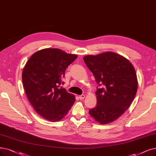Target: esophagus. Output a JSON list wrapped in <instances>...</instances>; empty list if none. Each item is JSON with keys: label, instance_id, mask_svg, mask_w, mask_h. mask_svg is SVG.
<instances>
[{"label": "esophagus", "instance_id": "34e87169", "mask_svg": "<svg viewBox=\"0 0 156 156\" xmlns=\"http://www.w3.org/2000/svg\"><path fill=\"white\" fill-rule=\"evenodd\" d=\"M79 98H80V100H83V99H84L85 98V95H80L79 97Z\"/></svg>", "mask_w": 156, "mask_h": 156}]
</instances>
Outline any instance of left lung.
Listing matches in <instances>:
<instances>
[{
    "instance_id": "8db88e82",
    "label": "left lung",
    "mask_w": 156,
    "mask_h": 156,
    "mask_svg": "<svg viewBox=\"0 0 156 156\" xmlns=\"http://www.w3.org/2000/svg\"><path fill=\"white\" fill-rule=\"evenodd\" d=\"M97 83V104L89 113L96 122L107 124L118 119L131 104L138 90V80L131 63L122 55L106 52L83 58Z\"/></svg>"
}]
</instances>
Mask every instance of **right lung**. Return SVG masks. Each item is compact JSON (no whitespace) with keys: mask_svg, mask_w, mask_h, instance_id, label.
<instances>
[{"mask_svg":"<svg viewBox=\"0 0 156 156\" xmlns=\"http://www.w3.org/2000/svg\"><path fill=\"white\" fill-rule=\"evenodd\" d=\"M77 58L58 48H45L31 55L23 68L26 95L36 113L48 121L61 120L76 101L61 86L66 68Z\"/></svg>","mask_w":156,"mask_h":156,"instance_id":"obj_1","label":"right lung"}]
</instances>
